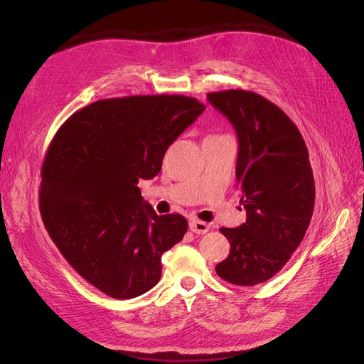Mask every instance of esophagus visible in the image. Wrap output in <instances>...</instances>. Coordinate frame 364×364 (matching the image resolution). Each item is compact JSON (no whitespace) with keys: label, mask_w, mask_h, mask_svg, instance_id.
I'll return each instance as SVG.
<instances>
[{"label":"esophagus","mask_w":364,"mask_h":364,"mask_svg":"<svg viewBox=\"0 0 364 364\" xmlns=\"http://www.w3.org/2000/svg\"><path fill=\"white\" fill-rule=\"evenodd\" d=\"M190 229L194 234H206L209 230V226L205 222H200V220H191L190 222Z\"/></svg>","instance_id":"obj_1"}]
</instances>
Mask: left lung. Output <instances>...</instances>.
Returning a JSON list of instances; mask_svg holds the SVG:
<instances>
[{
  "label": "left lung",
  "instance_id": "8db88e82",
  "mask_svg": "<svg viewBox=\"0 0 364 364\" xmlns=\"http://www.w3.org/2000/svg\"><path fill=\"white\" fill-rule=\"evenodd\" d=\"M208 102L234 126L235 176L246 223L222 228L230 252L215 272L234 285L277 274L302 241L314 209V178L299 129L281 109L252 91L209 92Z\"/></svg>",
  "mask_w": 364,
  "mask_h": 364
}]
</instances>
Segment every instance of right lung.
Wrapping results in <instances>:
<instances>
[{
	"label": "right lung",
	"mask_w": 364,
	"mask_h": 364,
	"mask_svg": "<svg viewBox=\"0 0 364 364\" xmlns=\"http://www.w3.org/2000/svg\"><path fill=\"white\" fill-rule=\"evenodd\" d=\"M203 111L183 95L109 98L73 114L54 135L42 165L43 225L105 294L130 299L155 287L162 253L183 238L185 217L158 215L138 182L155 178L170 144Z\"/></svg>",
	"instance_id": "add662e5"
}]
</instances>
